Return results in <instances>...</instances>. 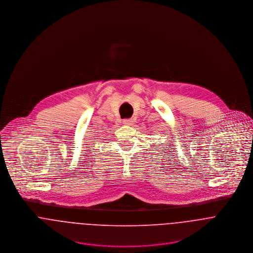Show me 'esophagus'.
I'll return each instance as SVG.
<instances>
[{"mask_svg": "<svg viewBox=\"0 0 253 253\" xmlns=\"http://www.w3.org/2000/svg\"><path fill=\"white\" fill-rule=\"evenodd\" d=\"M123 124L125 126H131V125H133V121L130 119H126V120H123Z\"/></svg>", "mask_w": 253, "mask_h": 253, "instance_id": "34e87169", "label": "esophagus"}]
</instances>
